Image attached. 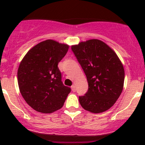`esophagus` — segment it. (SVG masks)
<instances>
[{
	"label": "esophagus",
	"mask_w": 145,
	"mask_h": 145,
	"mask_svg": "<svg viewBox=\"0 0 145 145\" xmlns=\"http://www.w3.org/2000/svg\"><path fill=\"white\" fill-rule=\"evenodd\" d=\"M71 88H72V91H75V86L72 85L71 86Z\"/></svg>",
	"instance_id": "esophagus-1"
}]
</instances>
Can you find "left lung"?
<instances>
[{"instance_id":"8db88e82","label":"left lung","mask_w":145,"mask_h":145,"mask_svg":"<svg viewBox=\"0 0 145 145\" xmlns=\"http://www.w3.org/2000/svg\"><path fill=\"white\" fill-rule=\"evenodd\" d=\"M86 75L88 91L79 97L82 107L93 113L113 106L123 88L125 72L118 55L100 40L91 39L71 46Z\"/></svg>"}]
</instances>
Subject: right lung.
I'll return each mask as SVG.
<instances>
[{
	"label": "right lung",
	"mask_w": 145,
	"mask_h": 145,
	"mask_svg": "<svg viewBox=\"0 0 145 145\" xmlns=\"http://www.w3.org/2000/svg\"><path fill=\"white\" fill-rule=\"evenodd\" d=\"M69 46L54 40L38 43L28 51L18 68L20 93L35 110L52 113L62 107L71 91L61 82L58 64Z\"/></svg>",
	"instance_id": "right-lung-1"
}]
</instances>
